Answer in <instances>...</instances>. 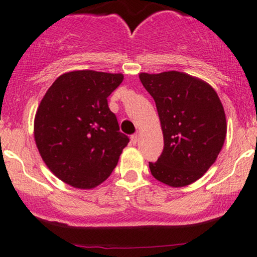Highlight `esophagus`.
Here are the masks:
<instances>
[{"mask_svg": "<svg viewBox=\"0 0 257 257\" xmlns=\"http://www.w3.org/2000/svg\"><path fill=\"white\" fill-rule=\"evenodd\" d=\"M138 139H139L138 134H134V136L131 137V143L133 145H136L137 143H138Z\"/></svg>", "mask_w": 257, "mask_h": 257, "instance_id": "1", "label": "esophagus"}]
</instances>
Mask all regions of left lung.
<instances>
[{"label":"left lung","instance_id":"1","mask_svg":"<svg viewBox=\"0 0 257 257\" xmlns=\"http://www.w3.org/2000/svg\"><path fill=\"white\" fill-rule=\"evenodd\" d=\"M142 84L154 99L164 138L152 175L173 188L193 184L216 160L225 138L226 116L209 83L183 72L141 73Z\"/></svg>","mask_w":257,"mask_h":257}]
</instances>
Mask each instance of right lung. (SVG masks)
Segmentation results:
<instances>
[{"label": "right lung", "mask_w": 257, "mask_h": 257, "mask_svg": "<svg viewBox=\"0 0 257 257\" xmlns=\"http://www.w3.org/2000/svg\"><path fill=\"white\" fill-rule=\"evenodd\" d=\"M121 73L73 71L48 88L35 116V141L48 169L77 189L107 180L129 138L119 132L107 98Z\"/></svg>", "instance_id": "obj_1"}]
</instances>
